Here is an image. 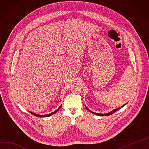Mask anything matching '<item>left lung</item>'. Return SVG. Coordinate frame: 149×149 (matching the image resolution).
<instances>
[{
  "label": "left lung",
  "mask_w": 149,
  "mask_h": 149,
  "mask_svg": "<svg viewBox=\"0 0 149 149\" xmlns=\"http://www.w3.org/2000/svg\"><path fill=\"white\" fill-rule=\"evenodd\" d=\"M126 104H125L124 105H123V106L122 107H123V106H124ZM86 108L87 109H88V111H90L91 113H93V114H95V115H98V116H107V115H112V114H113V113H115V112H116L118 110H119V109H120V107H119V108H116V109H113V111H112L111 112H109L108 113H106V114H103V113H95V112H92V111H90L88 108L86 107Z\"/></svg>",
  "instance_id": "obj_1"
}]
</instances>
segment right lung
I'll use <instances>...</instances> for the list:
<instances>
[{"instance_id": "add662e5", "label": "right lung", "mask_w": 149, "mask_h": 149, "mask_svg": "<svg viewBox=\"0 0 149 149\" xmlns=\"http://www.w3.org/2000/svg\"><path fill=\"white\" fill-rule=\"evenodd\" d=\"M61 106L62 105H61V106L58 108V109L56 111H55L54 112H52V113H50V114H47V115H38V114H36V113H33V112H30L31 113H32L33 115H34V116H37V117H47V116H51V115H53V114H55V113H56L59 110V109L61 108Z\"/></svg>"}]
</instances>
